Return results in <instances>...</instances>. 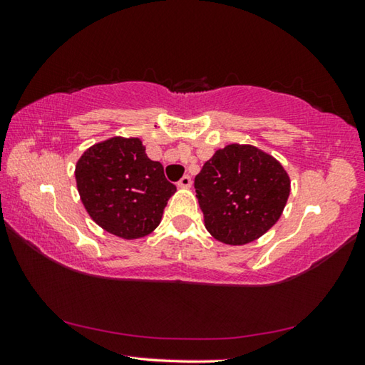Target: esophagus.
<instances>
[{
    "label": "esophagus",
    "mask_w": 365,
    "mask_h": 365,
    "mask_svg": "<svg viewBox=\"0 0 365 365\" xmlns=\"http://www.w3.org/2000/svg\"><path fill=\"white\" fill-rule=\"evenodd\" d=\"M191 177L190 175H183L182 178H180V182H178V187L180 188H190L191 187Z\"/></svg>",
    "instance_id": "esophagus-1"
}]
</instances>
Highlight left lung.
<instances>
[{
	"instance_id": "1",
	"label": "left lung",
	"mask_w": 365,
	"mask_h": 365,
	"mask_svg": "<svg viewBox=\"0 0 365 365\" xmlns=\"http://www.w3.org/2000/svg\"><path fill=\"white\" fill-rule=\"evenodd\" d=\"M289 175L269 153L232 143L214 153L195 178L206 230L225 245H248L280 219Z\"/></svg>"
}]
</instances>
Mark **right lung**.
<instances>
[{
	"label": "right lung",
	"instance_id": "1",
	"mask_svg": "<svg viewBox=\"0 0 365 365\" xmlns=\"http://www.w3.org/2000/svg\"><path fill=\"white\" fill-rule=\"evenodd\" d=\"M86 212L103 230L123 240L150 235L175 193L164 168L146 156L140 138L113 137L90 146L76 165Z\"/></svg>",
	"mask_w": 365,
	"mask_h": 365
}]
</instances>
